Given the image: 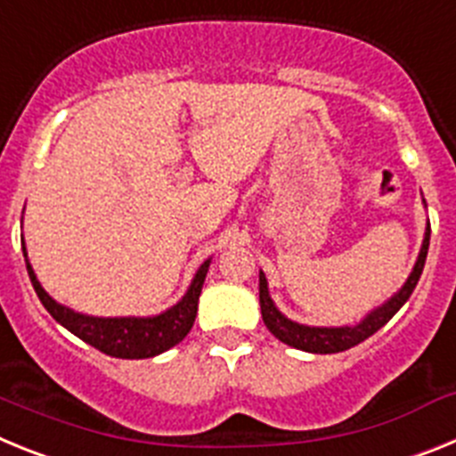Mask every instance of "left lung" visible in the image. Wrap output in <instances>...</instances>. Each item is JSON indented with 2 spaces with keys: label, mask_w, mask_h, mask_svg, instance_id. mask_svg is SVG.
I'll return each mask as SVG.
<instances>
[{
  "label": "left lung",
  "mask_w": 456,
  "mask_h": 456,
  "mask_svg": "<svg viewBox=\"0 0 456 456\" xmlns=\"http://www.w3.org/2000/svg\"><path fill=\"white\" fill-rule=\"evenodd\" d=\"M429 235H432V228L427 224L425 240H422L420 253H418L416 267L411 272V276L406 278V283L402 285L397 292L390 297L386 304H381L379 308H374L372 313L363 317L354 326H305L299 322H292L276 308V304L269 297L267 278L265 272H260V310H263L265 326L269 331L278 338L281 342L289 345L294 349H301V352L310 354H338L345 352V349L354 347L358 342L368 340L372 333H377L390 317L406 304V299L411 297V292L416 289L418 281H420V273L425 269L427 260V248H429Z\"/></svg>",
  "instance_id": "left-lung-1"
}]
</instances>
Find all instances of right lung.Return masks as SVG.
Returning a JSON list of instances; mask_svg holds the SVG:
<instances>
[{
	"instance_id": "add662e5",
	"label": "right lung",
	"mask_w": 456,
	"mask_h": 456,
	"mask_svg": "<svg viewBox=\"0 0 456 456\" xmlns=\"http://www.w3.org/2000/svg\"><path fill=\"white\" fill-rule=\"evenodd\" d=\"M22 253L27 257L22 240ZM209 260H205L193 276L187 294L173 308L164 310L162 315L155 317H91L75 313L66 305L56 304L50 294L38 283L29 260H27V272H29L31 285L38 294L40 304L45 305L47 313L54 317L68 331L75 333L79 340L88 342L91 347L100 349L107 356L116 358H152L157 354L175 347L180 340H184L191 331L196 310H199V297L203 289L205 276H208Z\"/></svg>"
}]
</instances>
